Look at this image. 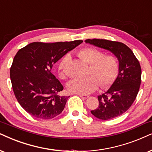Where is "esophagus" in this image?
Segmentation results:
<instances>
[{"mask_svg":"<svg viewBox=\"0 0 152 152\" xmlns=\"http://www.w3.org/2000/svg\"><path fill=\"white\" fill-rule=\"evenodd\" d=\"M79 95L80 97H82L83 99H88V97H89V96L86 95Z\"/></svg>","mask_w":152,"mask_h":152,"instance_id":"obj_1","label":"esophagus"}]
</instances>
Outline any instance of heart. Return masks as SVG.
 Wrapping results in <instances>:
<instances>
[{"mask_svg": "<svg viewBox=\"0 0 152 152\" xmlns=\"http://www.w3.org/2000/svg\"><path fill=\"white\" fill-rule=\"evenodd\" d=\"M78 56L84 62L89 64L88 74L85 78H76L67 84L70 93L88 95L98 88L100 83L102 87H108L114 83L118 73V63L116 57L112 55H104L103 52L93 48H85L78 51ZM71 61L70 55L62 57L58 64L59 77L66 78V68Z\"/></svg>", "mask_w": 152, "mask_h": 152, "instance_id": "heart-1", "label": "heart"}]
</instances>
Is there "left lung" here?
<instances>
[{
	"label": "left lung",
	"instance_id": "1",
	"mask_svg": "<svg viewBox=\"0 0 152 152\" xmlns=\"http://www.w3.org/2000/svg\"><path fill=\"white\" fill-rule=\"evenodd\" d=\"M86 43L110 51L118 62V74L109 90L97 97L99 106L91 114L101 120L121 116L130 108L137 97L141 83V67L127 45L104 39H87Z\"/></svg>",
	"mask_w": 152,
	"mask_h": 152
}]
</instances>
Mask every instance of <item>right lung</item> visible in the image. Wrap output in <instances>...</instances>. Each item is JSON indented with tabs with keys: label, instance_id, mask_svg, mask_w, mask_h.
<instances>
[{
	"label": "right lung",
	"instance_id": "add662e5",
	"mask_svg": "<svg viewBox=\"0 0 152 152\" xmlns=\"http://www.w3.org/2000/svg\"><path fill=\"white\" fill-rule=\"evenodd\" d=\"M82 42H34L17 52L10 79L15 97L26 112L42 119L53 118L62 112L69 96L58 95L64 88L51 70L54 64Z\"/></svg>",
	"mask_w": 152,
	"mask_h": 152
}]
</instances>
